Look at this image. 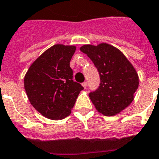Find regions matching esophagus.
I'll return each instance as SVG.
<instances>
[{"instance_id": "esophagus-1", "label": "esophagus", "mask_w": 159, "mask_h": 159, "mask_svg": "<svg viewBox=\"0 0 159 159\" xmlns=\"http://www.w3.org/2000/svg\"><path fill=\"white\" fill-rule=\"evenodd\" d=\"M82 86L84 87V88H87V82H84V83H83Z\"/></svg>"}]
</instances>
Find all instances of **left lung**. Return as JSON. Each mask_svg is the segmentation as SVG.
I'll return each mask as SVG.
<instances>
[{
    "label": "left lung",
    "mask_w": 159,
    "mask_h": 159,
    "mask_svg": "<svg viewBox=\"0 0 159 159\" xmlns=\"http://www.w3.org/2000/svg\"><path fill=\"white\" fill-rule=\"evenodd\" d=\"M80 51L88 55L98 69L100 86L89 97L95 109L105 116H114L134 100L139 75L134 66L117 48L109 43L84 44Z\"/></svg>",
    "instance_id": "left-lung-1"
}]
</instances>
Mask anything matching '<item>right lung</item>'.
I'll return each mask as SVG.
<instances>
[{
  "label": "right lung",
  "instance_id": "obj_1",
  "mask_svg": "<svg viewBox=\"0 0 159 159\" xmlns=\"http://www.w3.org/2000/svg\"><path fill=\"white\" fill-rule=\"evenodd\" d=\"M75 45L55 44L30 65L24 78L25 89L32 106L43 116L60 120L71 113L84 89L72 80L70 61Z\"/></svg>",
  "mask_w": 159,
  "mask_h": 159
}]
</instances>
